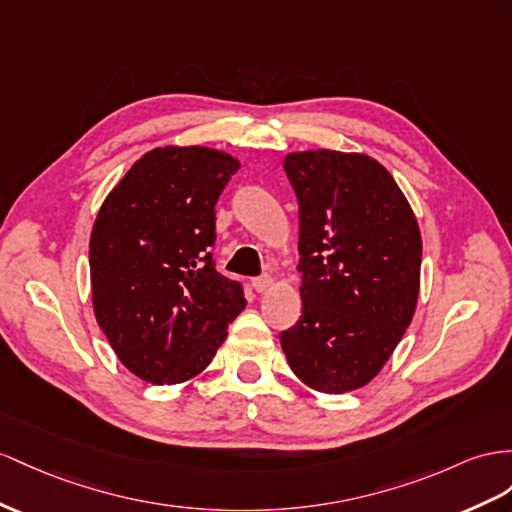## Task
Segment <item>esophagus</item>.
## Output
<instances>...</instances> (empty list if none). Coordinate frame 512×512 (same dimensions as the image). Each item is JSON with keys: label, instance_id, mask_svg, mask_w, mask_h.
Wrapping results in <instances>:
<instances>
[{"label": "esophagus", "instance_id": "1", "mask_svg": "<svg viewBox=\"0 0 512 512\" xmlns=\"http://www.w3.org/2000/svg\"><path fill=\"white\" fill-rule=\"evenodd\" d=\"M272 285H274V279H272V277H268V274H264V277H257V279H253L255 292H268Z\"/></svg>", "mask_w": 512, "mask_h": 512}]
</instances>
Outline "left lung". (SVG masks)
<instances>
[{
  "label": "left lung",
  "mask_w": 512,
  "mask_h": 512,
  "mask_svg": "<svg viewBox=\"0 0 512 512\" xmlns=\"http://www.w3.org/2000/svg\"><path fill=\"white\" fill-rule=\"evenodd\" d=\"M298 199L303 316L281 333L292 372L322 393L368 385L411 324L422 235L389 170L365 153H287Z\"/></svg>",
  "instance_id": "1"
}]
</instances>
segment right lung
Masks as SVG:
<instances>
[{"label":"right lung","mask_w":512,"mask_h":512,"mask_svg":"<svg viewBox=\"0 0 512 512\" xmlns=\"http://www.w3.org/2000/svg\"><path fill=\"white\" fill-rule=\"evenodd\" d=\"M240 160L199 147H157L103 201L90 233L97 324L125 368L153 385L199 376L246 307L216 272V201Z\"/></svg>","instance_id":"obj_1"}]
</instances>
